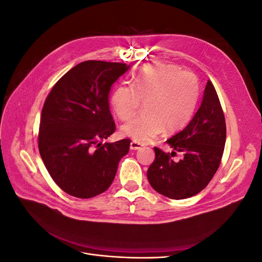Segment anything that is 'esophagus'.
Segmentation results:
<instances>
[{
  "mask_svg": "<svg viewBox=\"0 0 262 262\" xmlns=\"http://www.w3.org/2000/svg\"><path fill=\"white\" fill-rule=\"evenodd\" d=\"M142 146L141 143H139V142H136V141H132L131 143H130V148L132 149V150H137V149H140Z\"/></svg>",
  "mask_w": 262,
  "mask_h": 262,
  "instance_id": "esophagus-1",
  "label": "esophagus"
}]
</instances>
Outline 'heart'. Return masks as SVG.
Segmentation results:
<instances>
[{
  "label": "heart",
  "mask_w": 262,
  "mask_h": 262,
  "mask_svg": "<svg viewBox=\"0 0 262 262\" xmlns=\"http://www.w3.org/2000/svg\"><path fill=\"white\" fill-rule=\"evenodd\" d=\"M200 83L194 73L165 63H150L140 69L132 86L119 84L112 94L114 112L121 120L132 118L144 100V113L121 128L124 136L146 143L165 128L172 132L184 128L195 112Z\"/></svg>",
  "instance_id": "b5f03b06"
}]
</instances>
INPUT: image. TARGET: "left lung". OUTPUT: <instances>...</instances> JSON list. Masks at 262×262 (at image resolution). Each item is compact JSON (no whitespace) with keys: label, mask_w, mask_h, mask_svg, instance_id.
<instances>
[{"label":"left lung","mask_w":262,"mask_h":262,"mask_svg":"<svg viewBox=\"0 0 262 262\" xmlns=\"http://www.w3.org/2000/svg\"><path fill=\"white\" fill-rule=\"evenodd\" d=\"M226 141L223 109L211 81L205 86L203 100L192 120L167 143L184 158L175 162L176 152L165 153L154 147L155 160L147 169L152 188L170 199L180 200L199 193L208 186L220 167Z\"/></svg>","instance_id":"8db88e82"}]
</instances>
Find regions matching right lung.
Segmentation results:
<instances>
[{
  "mask_svg": "<svg viewBox=\"0 0 262 262\" xmlns=\"http://www.w3.org/2000/svg\"><path fill=\"white\" fill-rule=\"evenodd\" d=\"M130 67L124 63L84 61L54 84L42 107L39 153L63 191L81 199L110 187L130 140L101 143L116 130L109 110L110 87Z\"/></svg>",
  "mask_w": 262,
  "mask_h": 262,
  "instance_id": "obj_1",
  "label": "right lung"
}]
</instances>
